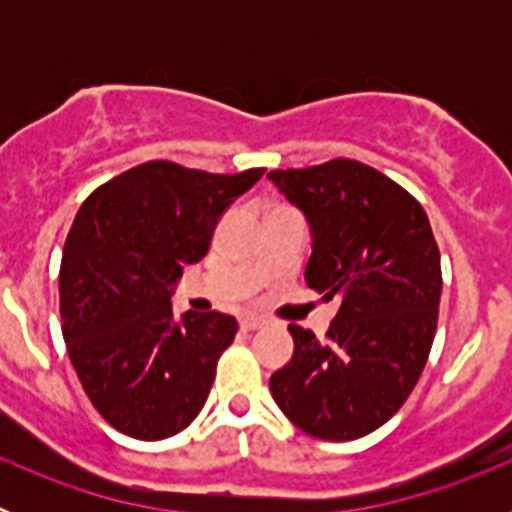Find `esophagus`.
Here are the masks:
<instances>
[{"label":"esophagus","mask_w":512,"mask_h":512,"mask_svg":"<svg viewBox=\"0 0 512 512\" xmlns=\"http://www.w3.org/2000/svg\"><path fill=\"white\" fill-rule=\"evenodd\" d=\"M264 323H266V320L261 318V315H253V312H243V315H241V328L243 330H256V328H261Z\"/></svg>","instance_id":"esophagus-1"}]
</instances>
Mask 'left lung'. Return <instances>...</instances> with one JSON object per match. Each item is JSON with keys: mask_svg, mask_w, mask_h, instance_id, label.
<instances>
[{"mask_svg": "<svg viewBox=\"0 0 512 512\" xmlns=\"http://www.w3.org/2000/svg\"><path fill=\"white\" fill-rule=\"evenodd\" d=\"M269 179L310 220L307 287L338 302L325 338L287 325L295 354L271 374V397L310 436L354 441L387 423L423 374L441 302L438 243L413 194L354 158Z\"/></svg>", "mask_w": 512, "mask_h": 512, "instance_id": "1", "label": "left lung"}]
</instances>
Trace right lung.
<instances>
[{
    "mask_svg": "<svg viewBox=\"0 0 512 512\" xmlns=\"http://www.w3.org/2000/svg\"><path fill=\"white\" fill-rule=\"evenodd\" d=\"M266 169L210 174L146 161L89 194L63 246L61 330L99 415L138 441L184 431L238 333L225 312L174 320L171 287L207 256L225 207Z\"/></svg>",
    "mask_w": 512,
    "mask_h": 512,
    "instance_id": "obj_1",
    "label": "right lung"
}]
</instances>
